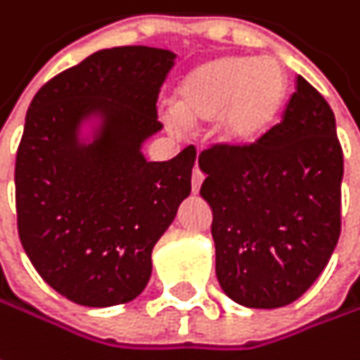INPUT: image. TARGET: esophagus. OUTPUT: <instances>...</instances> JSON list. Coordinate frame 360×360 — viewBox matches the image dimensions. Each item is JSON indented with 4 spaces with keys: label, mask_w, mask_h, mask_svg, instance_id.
I'll list each match as a JSON object with an SVG mask.
<instances>
[{
    "label": "esophagus",
    "mask_w": 360,
    "mask_h": 360,
    "mask_svg": "<svg viewBox=\"0 0 360 360\" xmlns=\"http://www.w3.org/2000/svg\"><path fill=\"white\" fill-rule=\"evenodd\" d=\"M202 183H204V173H202V169L195 165V169H193V173H191V189L198 193L200 187H202Z\"/></svg>",
    "instance_id": "esophagus-1"
}]
</instances>
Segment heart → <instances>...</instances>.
<instances>
[{
	"mask_svg": "<svg viewBox=\"0 0 360 360\" xmlns=\"http://www.w3.org/2000/svg\"><path fill=\"white\" fill-rule=\"evenodd\" d=\"M288 92L284 68L272 59L224 55L189 70L175 92V115L183 123H204L220 117L226 142L249 144L276 121ZM169 127H177L167 117Z\"/></svg>",
	"mask_w": 360,
	"mask_h": 360,
	"instance_id": "obj_1",
	"label": "heart"
}]
</instances>
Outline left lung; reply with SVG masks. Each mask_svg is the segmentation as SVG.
<instances>
[{"instance_id":"left-lung-1","label":"left lung","mask_w":360,"mask_h":360,"mask_svg":"<svg viewBox=\"0 0 360 360\" xmlns=\"http://www.w3.org/2000/svg\"><path fill=\"white\" fill-rule=\"evenodd\" d=\"M200 169L222 290L255 309L297 301L342 226V146L326 98L297 76L280 123L245 146L204 150Z\"/></svg>"}]
</instances>
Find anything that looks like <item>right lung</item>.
I'll use <instances>...</instances> for the list:
<instances>
[{
	"instance_id": "add662e5",
	"label": "right lung",
	"mask_w": 360,
	"mask_h": 360,
	"mask_svg": "<svg viewBox=\"0 0 360 360\" xmlns=\"http://www.w3.org/2000/svg\"><path fill=\"white\" fill-rule=\"evenodd\" d=\"M175 53L115 47L51 78L32 98L16 154L22 247L65 299L109 307L136 299L152 272V249L191 191L195 148L148 162L156 101ZM103 115L92 145L77 142L88 114Z\"/></svg>"
}]
</instances>
